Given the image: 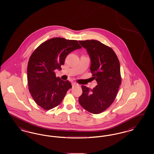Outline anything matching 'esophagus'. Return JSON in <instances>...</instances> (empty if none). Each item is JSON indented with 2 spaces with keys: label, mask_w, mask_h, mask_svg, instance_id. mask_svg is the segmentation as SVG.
<instances>
[{
  "label": "esophagus",
  "mask_w": 154,
  "mask_h": 154,
  "mask_svg": "<svg viewBox=\"0 0 154 154\" xmlns=\"http://www.w3.org/2000/svg\"><path fill=\"white\" fill-rule=\"evenodd\" d=\"M77 84H76V83H75V82H72V86L73 87H74V86H75V85H77Z\"/></svg>",
  "instance_id": "obj_1"
}]
</instances>
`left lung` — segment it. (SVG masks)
<instances>
[{"instance_id":"8db88e82","label":"left lung","mask_w":154,"mask_h":154,"mask_svg":"<svg viewBox=\"0 0 154 154\" xmlns=\"http://www.w3.org/2000/svg\"><path fill=\"white\" fill-rule=\"evenodd\" d=\"M88 52L91 60L92 80L97 85L94 89L82 85L79 97L81 106L92 114H100L114 102L121 83L120 64L113 50L95 40L79 41Z\"/></svg>"}]
</instances>
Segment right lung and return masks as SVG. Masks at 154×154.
<instances>
[{"label": "right lung", "instance_id": "add662e5", "mask_svg": "<svg viewBox=\"0 0 154 154\" xmlns=\"http://www.w3.org/2000/svg\"><path fill=\"white\" fill-rule=\"evenodd\" d=\"M81 48L77 40L55 37L42 43L31 55L27 70L29 90L37 104L44 110L58 106L72 87L69 81L57 77L54 70H60L67 55Z\"/></svg>", "mask_w": 154, "mask_h": 154}]
</instances>
